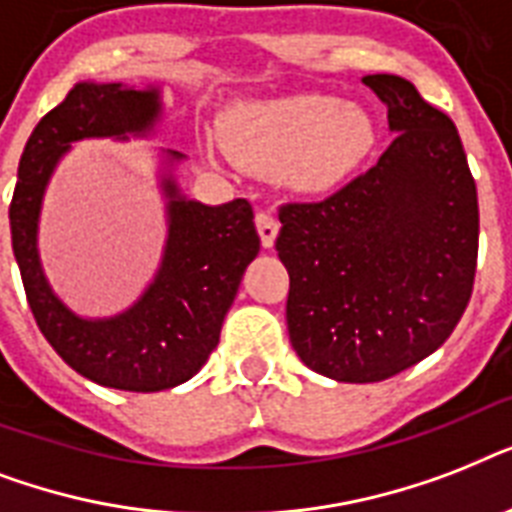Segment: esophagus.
Instances as JSON below:
<instances>
[{
	"label": "esophagus",
	"instance_id": "obj_1",
	"mask_svg": "<svg viewBox=\"0 0 512 512\" xmlns=\"http://www.w3.org/2000/svg\"><path fill=\"white\" fill-rule=\"evenodd\" d=\"M255 225H257V233H260V241H263L265 249L273 247V241H276V233H279V220L273 212L268 209H260L255 215Z\"/></svg>",
	"mask_w": 512,
	"mask_h": 512
}]
</instances>
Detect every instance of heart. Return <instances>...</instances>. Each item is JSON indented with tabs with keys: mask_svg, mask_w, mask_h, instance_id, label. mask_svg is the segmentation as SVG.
Masks as SVG:
<instances>
[{
	"mask_svg": "<svg viewBox=\"0 0 512 512\" xmlns=\"http://www.w3.org/2000/svg\"><path fill=\"white\" fill-rule=\"evenodd\" d=\"M225 146L252 170L284 164L295 191L329 193L353 175L374 146V122L361 106L335 95H292L236 108Z\"/></svg>",
	"mask_w": 512,
	"mask_h": 512,
	"instance_id": "heart-1",
	"label": "heart"
}]
</instances>
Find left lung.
Returning a JSON list of instances; mask_svg holds the SVG:
<instances>
[{"mask_svg":"<svg viewBox=\"0 0 512 512\" xmlns=\"http://www.w3.org/2000/svg\"><path fill=\"white\" fill-rule=\"evenodd\" d=\"M390 146L324 201L281 204L287 327L313 372L380 382L452 335L473 295L478 193L457 127L412 82L364 76Z\"/></svg>","mask_w":512,"mask_h":512,"instance_id":"8db88e82","label":"left lung"}]
</instances>
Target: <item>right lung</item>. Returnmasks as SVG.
Segmentation results:
<instances>
[{"label": "right lung", "mask_w": 512, "mask_h": 512, "mask_svg": "<svg viewBox=\"0 0 512 512\" xmlns=\"http://www.w3.org/2000/svg\"><path fill=\"white\" fill-rule=\"evenodd\" d=\"M159 114L156 87L79 82L31 132L10 201L12 252L42 335L82 377L132 393L175 388L207 364L241 276L260 252L247 199L207 207L180 196L172 175H164L167 247L138 303L111 319H82L52 292L36 252V228L55 164L76 140L148 135ZM167 159L180 162L183 154L167 151Z\"/></svg>", "instance_id": "add662e5"}]
</instances>
